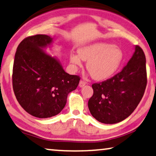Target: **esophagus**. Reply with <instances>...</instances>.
Listing matches in <instances>:
<instances>
[{
    "label": "esophagus",
    "instance_id": "34e87169",
    "mask_svg": "<svg viewBox=\"0 0 156 156\" xmlns=\"http://www.w3.org/2000/svg\"><path fill=\"white\" fill-rule=\"evenodd\" d=\"M86 84H87V83L85 82V81L81 80L80 81V83H79V87H84L85 85H86Z\"/></svg>",
    "mask_w": 156,
    "mask_h": 156
}]
</instances>
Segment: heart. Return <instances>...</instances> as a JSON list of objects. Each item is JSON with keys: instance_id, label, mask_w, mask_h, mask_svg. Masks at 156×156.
Instances as JSON below:
<instances>
[{"instance_id": "obj_1", "label": "heart", "mask_w": 156, "mask_h": 156, "mask_svg": "<svg viewBox=\"0 0 156 156\" xmlns=\"http://www.w3.org/2000/svg\"><path fill=\"white\" fill-rule=\"evenodd\" d=\"M78 55L72 53L70 61L75 66H82V60L87 61L86 68L92 78L105 80L115 73L123 59L122 49L116 45L97 42L80 47Z\"/></svg>"}]
</instances>
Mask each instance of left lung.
<instances>
[{"mask_svg": "<svg viewBox=\"0 0 156 156\" xmlns=\"http://www.w3.org/2000/svg\"><path fill=\"white\" fill-rule=\"evenodd\" d=\"M146 56L139 46L122 71L112 78L92 85L88 100L93 117L104 124H116L131 115L143 98L147 84Z\"/></svg>", "mask_w": 156, "mask_h": 156, "instance_id": "8db88e82", "label": "left lung"}]
</instances>
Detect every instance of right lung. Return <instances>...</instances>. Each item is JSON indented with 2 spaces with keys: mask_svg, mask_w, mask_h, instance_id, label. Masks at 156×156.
<instances>
[{
  "mask_svg": "<svg viewBox=\"0 0 156 156\" xmlns=\"http://www.w3.org/2000/svg\"><path fill=\"white\" fill-rule=\"evenodd\" d=\"M53 38L37 34L17 47L12 69V87L21 107L38 118L54 117L64 108L67 96L78 87L80 77L69 75L60 61L44 49Z\"/></svg>",
  "mask_w": 156,
  "mask_h": 156,
  "instance_id": "obj_1",
  "label": "right lung"
}]
</instances>
